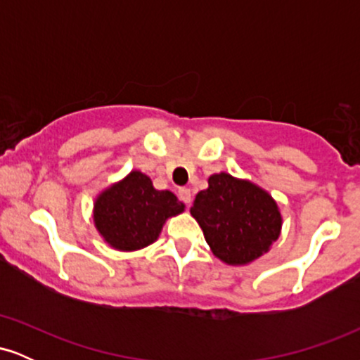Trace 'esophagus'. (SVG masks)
Here are the masks:
<instances>
[{"instance_id":"1","label":"esophagus","mask_w":360,"mask_h":360,"mask_svg":"<svg viewBox=\"0 0 360 360\" xmlns=\"http://www.w3.org/2000/svg\"><path fill=\"white\" fill-rule=\"evenodd\" d=\"M177 196H179V200L183 201V203H186V205L191 203V200H193L191 189H188V188H181L179 191H177Z\"/></svg>"}]
</instances>
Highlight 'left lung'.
<instances>
[{
    "label": "left lung",
    "mask_w": 360,
    "mask_h": 360,
    "mask_svg": "<svg viewBox=\"0 0 360 360\" xmlns=\"http://www.w3.org/2000/svg\"><path fill=\"white\" fill-rule=\"evenodd\" d=\"M191 214L213 254L230 266H243L266 254L283 225L269 193L226 172L210 176L208 189L194 198Z\"/></svg>",
    "instance_id": "1"
}]
</instances>
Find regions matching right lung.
Returning a JSON list of instances; mask_svg holds the SVG:
<instances>
[{
    "instance_id": "right-lung-1",
    "label": "right lung",
    "mask_w": 360,
    "mask_h": 360,
    "mask_svg": "<svg viewBox=\"0 0 360 360\" xmlns=\"http://www.w3.org/2000/svg\"><path fill=\"white\" fill-rule=\"evenodd\" d=\"M184 212L171 191H159L150 177L131 171L105 189L94 203V225L113 249L139 250L157 240L164 221Z\"/></svg>"
}]
</instances>
